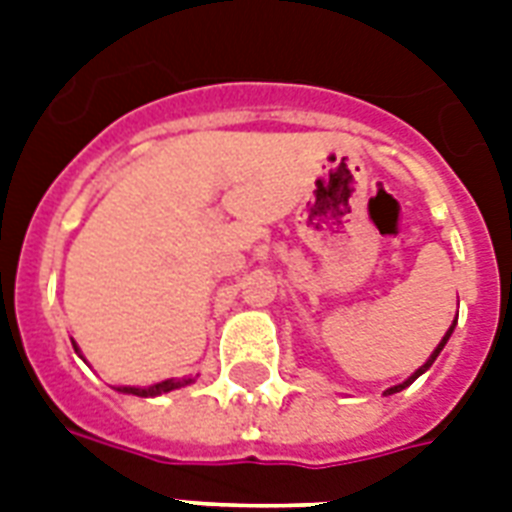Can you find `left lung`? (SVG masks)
Returning a JSON list of instances; mask_svg holds the SVG:
<instances>
[{
  "label": "left lung",
  "mask_w": 512,
  "mask_h": 512,
  "mask_svg": "<svg viewBox=\"0 0 512 512\" xmlns=\"http://www.w3.org/2000/svg\"><path fill=\"white\" fill-rule=\"evenodd\" d=\"M452 329H454V324H452V327H449V332H446V335H444V340L438 342V348H436V350H433V356H430V358H428V361H425V364H422V366H420V369H417V372H414V374H412V377H409V380H406V382H401V385H396V388H390V390H385V393H388V396H390V393H398V390H404V388H406V385H412V382H414V380H417V377H420V374H422V372H425V369H430V364H433V361H436V358H438V353H441V350H444L446 340H449V337H452Z\"/></svg>",
  "instance_id": "1"
}]
</instances>
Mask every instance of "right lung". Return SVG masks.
I'll list each match as a JSON object with an SVG mask.
<instances>
[{
  "label": "right lung",
  "mask_w": 512,
  "mask_h": 512,
  "mask_svg": "<svg viewBox=\"0 0 512 512\" xmlns=\"http://www.w3.org/2000/svg\"><path fill=\"white\" fill-rule=\"evenodd\" d=\"M191 380H164V382H156V385H151V388H119L122 393H132V396H159V393H170V390L175 388H183V385H188Z\"/></svg>",
  "instance_id": "1"
}]
</instances>
